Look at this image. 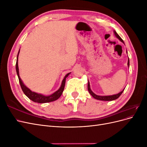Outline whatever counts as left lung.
<instances>
[{
	"label": "left lung",
	"instance_id": "obj_1",
	"mask_svg": "<svg viewBox=\"0 0 147 147\" xmlns=\"http://www.w3.org/2000/svg\"><path fill=\"white\" fill-rule=\"evenodd\" d=\"M114 32V34L115 36H116V37L117 38H118L120 41H121V42H123L124 44V41L122 40V38L119 37V35L117 33V32L115 30L113 31ZM126 53H127V51H126ZM127 65L129 67V57H128V61H127ZM125 89V88H124ZM123 90L122 91L119 92V93H118V94H113V95H111V96H99V95H97L96 94H94V92H93L92 91V90H91V88H90V82H89L88 81V90L89 91V92L90 93V94L94 97V99H97V100H104V101H112V100H114L115 99H118V97L121 96V94L123 93V92L124 91V90Z\"/></svg>",
	"mask_w": 147,
	"mask_h": 147
}]
</instances>
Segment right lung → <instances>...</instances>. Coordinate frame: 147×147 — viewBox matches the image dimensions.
I'll list each match as a JSON object with an SVG mask.
<instances>
[{
	"label": "right lung",
	"instance_id": "obj_1",
	"mask_svg": "<svg viewBox=\"0 0 147 147\" xmlns=\"http://www.w3.org/2000/svg\"><path fill=\"white\" fill-rule=\"evenodd\" d=\"M20 50H19L18 53V55H17L16 63V70L17 75H18V78H19V82H20V83L21 89H22V90H23V92L24 93V94L26 96H27L28 98L29 99H30L31 100H32L33 102H37V103H40V104L47 103V102H53V101H55L57 99H58L60 97V96L62 95V94H63V92L64 91V86H65V79H66L67 77L69 76V74H70V72L68 73L64 77L63 82H62L61 85L59 90H57L54 93H53V94H51V95L45 96V95H43L42 94H39V93H37V92H35L34 91H32L30 90V89H29L23 83V81H22V80L21 79V78L20 77L19 68H18V55H19V53H20Z\"/></svg>",
	"mask_w": 147,
	"mask_h": 147
}]
</instances>
